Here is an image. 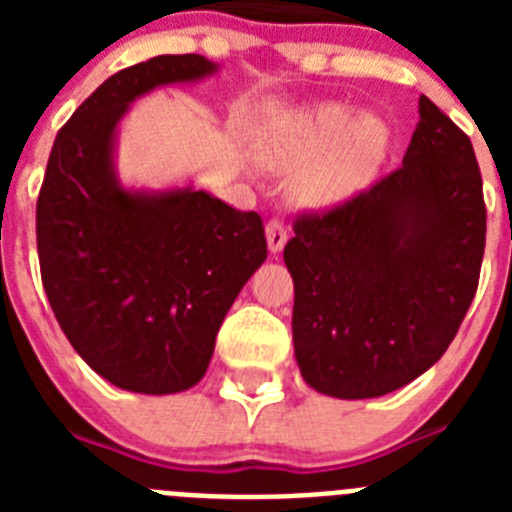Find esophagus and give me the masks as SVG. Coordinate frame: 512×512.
<instances>
[{
    "mask_svg": "<svg viewBox=\"0 0 512 512\" xmlns=\"http://www.w3.org/2000/svg\"><path fill=\"white\" fill-rule=\"evenodd\" d=\"M289 233H287V225H284V220H279V217H271L269 223H266V243H269V251L271 253H279L284 248V243H287Z\"/></svg>",
    "mask_w": 512,
    "mask_h": 512,
    "instance_id": "1",
    "label": "esophagus"
}]
</instances>
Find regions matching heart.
Here are the masks:
<instances>
[{
	"mask_svg": "<svg viewBox=\"0 0 512 512\" xmlns=\"http://www.w3.org/2000/svg\"><path fill=\"white\" fill-rule=\"evenodd\" d=\"M384 151L387 128L377 117H356L341 104H320L274 130L264 158L279 169H297L315 160L302 174L300 192L310 202L325 205L364 187Z\"/></svg>",
	"mask_w": 512,
	"mask_h": 512,
	"instance_id": "heart-1",
	"label": "heart"
}]
</instances>
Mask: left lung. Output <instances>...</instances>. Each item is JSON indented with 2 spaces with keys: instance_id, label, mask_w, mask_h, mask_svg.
Segmentation results:
<instances>
[{
  "instance_id": "obj_1",
  "label": "left lung",
  "mask_w": 512,
  "mask_h": 512,
  "mask_svg": "<svg viewBox=\"0 0 512 512\" xmlns=\"http://www.w3.org/2000/svg\"><path fill=\"white\" fill-rule=\"evenodd\" d=\"M418 107L400 169L300 212L284 246L297 364L323 395L364 400L413 382L477 292L487 207L472 140L425 94Z\"/></svg>"
}]
</instances>
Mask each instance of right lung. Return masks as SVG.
Returning <instances> with one entry per match:
<instances>
[{
	"instance_id": "1",
	"label": "right lung",
	"mask_w": 512,
	"mask_h": 512,
	"mask_svg": "<svg viewBox=\"0 0 512 512\" xmlns=\"http://www.w3.org/2000/svg\"><path fill=\"white\" fill-rule=\"evenodd\" d=\"M197 53L117 71L58 130L35 207L40 279L76 354L120 390L171 395L200 382L243 284L266 259L264 220L207 192L143 194L112 171L128 104L212 74Z\"/></svg>"
}]
</instances>
